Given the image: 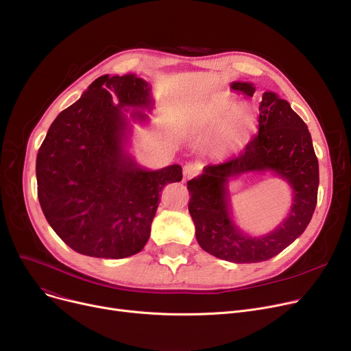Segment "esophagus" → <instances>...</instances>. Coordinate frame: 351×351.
<instances>
[{
  "label": "esophagus",
  "mask_w": 351,
  "mask_h": 351,
  "mask_svg": "<svg viewBox=\"0 0 351 351\" xmlns=\"http://www.w3.org/2000/svg\"><path fill=\"white\" fill-rule=\"evenodd\" d=\"M199 173V166L196 163H186L183 166V179H191Z\"/></svg>",
  "instance_id": "esophagus-1"
}]
</instances>
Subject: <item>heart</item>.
I'll return each instance as SVG.
<instances>
[{
    "label": "heart",
    "mask_w": 351,
    "mask_h": 351,
    "mask_svg": "<svg viewBox=\"0 0 351 351\" xmlns=\"http://www.w3.org/2000/svg\"><path fill=\"white\" fill-rule=\"evenodd\" d=\"M232 108L233 101L220 95L200 104L192 112L193 128L200 135H212L210 147L216 155L239 149L253 129L254 118L247 108Z\"/></svg>",
    "instance_id": "b5f03b06"
}]
</instances>
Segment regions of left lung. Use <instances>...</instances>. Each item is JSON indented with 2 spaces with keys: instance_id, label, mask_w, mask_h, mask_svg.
I'll list each match as a JSON object with an SVG mask.
<instances>
[{
  "instance_id": "obj_1",
  "label": "left lung",
  "mask_w": 351,
  "mask_h": 351,
  "mask_svg": "<svg viewBox=\"0 0 351 351\" xmlns=\"http://www.w3.org/2000/svg\"><path fill=\"white\" fill-rule=\"evenodd\" d=\"M232 88L253 97L249 82ZM259 134L245 149L220 163H209L204 173L188 182L189 213L199 246L212 256L233 263H257L271 259L304 232L317 204L319 160L307 125L290 104L274 92H265L259 106ZM271 170L293 189L289 216L273 232L252 238L230 217L226 185L230 177L246 171Z\"/></svg>"
}]
</instances>
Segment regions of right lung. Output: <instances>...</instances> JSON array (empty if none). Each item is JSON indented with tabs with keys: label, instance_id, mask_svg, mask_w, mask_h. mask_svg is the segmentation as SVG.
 <instances>
[{
	"label": "right lung",
	"instance_id": "obj_1",
	"mask_svg": "<svg viewBox=\"0 0 351 351\" xmlns=\"http://www.w3.org/2000/svg\"><path fill=\"white\" fill-rule=\"evenodd\" d=\"M126 108H152L134 73L102 75L55 118L36 155L38 199L48 223L75 252L122 259L143 249L165 185L179 165L147 171L126 154ZM134 119H146L132 110Z\"/></svg>",
	"mask_w": 351,
	"mask_h": 351
}]
</instances>
